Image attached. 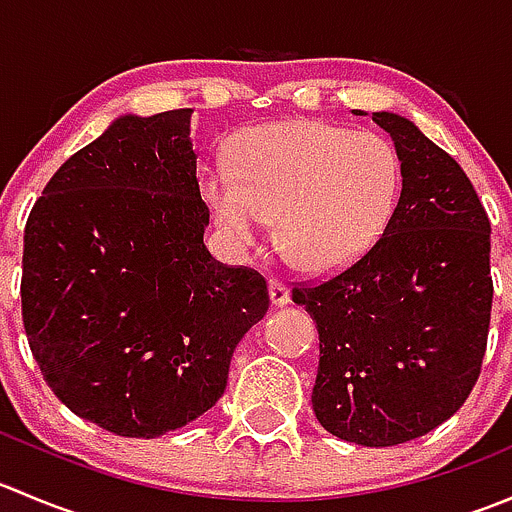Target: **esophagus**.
I'll list each match as a JSON object with an SVG mask.
<instances>
[{
	"label": "esophagus",
	"instance_id": "obj_1",
	"mask_svg": "<svg viewBox=\"0 0 512 512\" xmlns=\"http://www.w3.org/2000/svg\"><path fill=\"white\" fill-rule=\"evenodd\" d=\"M270 302L275 304V307H285V304H289V289L285 282L270 280Z\"/></svg>",
	"mask_w": 512,
	"mask_h": 512
}]
</instances>
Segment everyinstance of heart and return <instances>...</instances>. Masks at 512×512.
<instances>
[{
    "mask_svg": "<svg viewBox=\"0 0 512 512\" xmlns=\"http://www.w3.org/2000/svg\"><path fill=\"white\" fill-rule=\"evenodd\" d=\"M404 170L376 133L327 121H285L240 133L232 168L203 178V198L235 255L255 250L270 218L289 260L314 275L339 272L384 235Z\"/></svg>",
    "mask_w": 512,
    "mask_h": 512,
    "instance_id": "1",
    "label": "heart"
}]
</instances>
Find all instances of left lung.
<instances>
[{
    "label": "left lung",
    "mask_w": 512,
    "mask_h": 512,
    "mask_svg": "<svg viewBox=\"0 0 512 512\" xmlns=\"http://www.w3.org/2000/svg\"><path fill=\"white\" fill-rule=\"evenodd\" d=\"M371 118L404 170L394 218L349 270L294 287L292 299L317 322V421L342 441L384 448L433 431L468 399L493 280L488 215L461 165L409 118Z\"/></svg>",
    "instance_id": "obj_1"
}]
</instances>
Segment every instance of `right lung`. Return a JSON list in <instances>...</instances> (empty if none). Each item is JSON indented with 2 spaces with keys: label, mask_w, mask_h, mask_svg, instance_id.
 <instances>
[{
  "label": "right lung",
  "mask_w": 512,
  "mask_h": 512,
  "mask_svg": "<svg viewBox=\"0 0 512 512\" xmlns=\"http://www.w3.org/2000/svg\"><path fill=\"white\" fill-rule=\"evenodd\" d=\"M190 116H118L56 170L24 230L36 364L61 404L116 436L158 438L213 409L270 307L260 272L205 247Z\"/></svg>",
  "instance_id": "add662e5"
}]
</instances>
